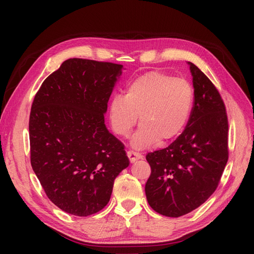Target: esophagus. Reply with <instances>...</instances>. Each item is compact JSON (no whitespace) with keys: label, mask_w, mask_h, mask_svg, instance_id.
Returning <instances> with one entry per match:
<instances>
[{"label":"esophagus","mask_w":254,"mask_h":254,"mask_svg":"<svg viewBox=\"0 0 254 254\" xmlns=\"http://www.w3.org/2000/svg\"><path fill=\"white\" fill-rule=\"evenodd\" d=\"M127 156H128V158H129V160H130V162H131V163L135 162V161H137V160L142 158V156L140 155V153H137V152L132 151V150L127 151Z\"/></svg>","instance_id":"obj_1"}]
</instances>
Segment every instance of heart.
Here are the masks:
<instances>
[{
  "mask_svg": "<svg viewBox=\"0 0 254 254\" xmlns=\"http://www.w3.org/2000/svg\"><path fill=\"white\" fill-rule=\"evenodd\" d=\"M194 106V90L184 78L150 71L130 82L125 96L114 95L109 122L115 134L128 136L140 115L141 127L131 145L146 148L174 140L186 128Z\"/></svg>",
  "mask_w": 254,
  "mask_h": 254,
  "instance_id": "obj_1",
  "label": "heart"
}]
</instances>
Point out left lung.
<instances>
[{
    "instance_id": "obj_1",
    "label": "left lung",
    "mask_w": 254,
    "mask_h": 254,
    "mask_svg": "<svg viewBox=\"0 0 254 254\" xmlns=\"http://www.w3.org/2000/svg\"><path fill=\"white\" fill-rule=\"evenodd\" d=\"M194 107L184 131L168 147L149 152L145 184L149 205L168 217L200 206L216 190L228 162V118L219 92L191 63Z\"/></svg>"
}]
</instances>
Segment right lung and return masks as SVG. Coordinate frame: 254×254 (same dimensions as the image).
Wrapping results in <instances>:
<instances>
[{
	"label": "right lung",
	"mask_w": 254,
	"mask_h": 254,
	"mask_svg": "<svg viewBox=\"0 0 254 254\" xmlns=\"http://www.w3.org/2000/svg\"><path fill=\"white\" fill-rule=\"evenodd\" d=\"M122 71V64L67 59L34 98L30 163L50 200L76 216L104 209L115 178L129 165L104 117Z\"/></svg>",
	"instance_id": "obj_1"
}]
</instances>
